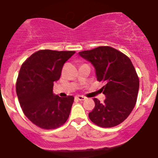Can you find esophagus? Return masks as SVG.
Masks as SVG:
<instances>
[{
  "label": "esophagus",
  "instance_id": "obj_1",
  "mask_svg": "<svg viewBox=\"0 0 158 158\" xmlns=\"http://www.w3.org/2000/svg\"><path fill=\"white\" fill-rule=\"evenodd\" d=\"M76 98L77 99H79V100H85V96H76Z\"/></svg>",
  "mask_w": 158,
  "mask_h": 158
}]
</instances>
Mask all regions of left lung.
Instances as JSON below:
<instances>
[{"mask_svg": "<svg viewBox=\"0 0 158 158\" xmlns=\"http://www.w3.org/2000/svg\"><path fill=\"white\" fill-rule=\"evenodd\" d=\"M91 62L102 92L106 99L100 102L95 98V107L89 113L90 120L101 127H113L128 117L137 102L139 78L131 59L115 48L99 46L79 52Z\"/></svg>", "mask_w": 158, "mask_h": 158, "instance_id": "1", "label": "left lung"}]
</instances>
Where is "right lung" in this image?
Listing matches in <instances>:
<instances>
[{
	"label": "right lung",
	"instance_id": "obj_1",
	"mask_svg": "<svg viewBox=\"0 0 158 158\" xmlns=\"http://www.w3.org/2000/svg\"><path fill=\"white\" fill-rule=\"evenodd\" d=\"M76 52L40 50L32 54L20 69L16 92L24 115L42 129L59 127L69 116L74 97L53 94L54 82L62 66Z\"/></svg>",
	"mask_w": 158,
	"mask_h": 158
}]
</instances>
